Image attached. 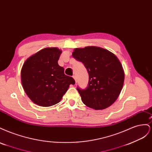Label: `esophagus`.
Returning <instances> with one entry per match:
<instances>
[{"instance_id":"1","label":"esophagus","mask_w":152,"mask_h":152,"mask_svg":"<svg viewBox=\"0 0 152 152\" xmlns=\"http://www.w3.org/2000/svg\"><path fill=\"white\" fill-rule=\"evenodd\" d=\"M73 79H74L75 82L77 83V77H76L75 75H73Z\"/></svg>"}]
</instances>
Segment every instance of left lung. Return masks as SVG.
<instances>
[{
    "mask_svg": "<svg viewBox=\"0 0 152 152\" xmlns=\"http://www.w3.org/2000/svg\"><path fill=\"white\" fill-rule=\"evenodd\" d=\"M72 56L84 64L89 73L87 88L77 87L82 102L96 110L111 106L120 94L124 81V72L117 57L96 46L76 48Z\"/></svg>",
    "mask_w": 152,
    "mask_h": 152,
    "instance_id": "obj_1",
    "label": "left lung"
}]
</instances>
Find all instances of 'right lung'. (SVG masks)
<instances>
[{"mask_svg": "<svg viewBox=\"0 0 152 152\" xmlns=\"http://www.w3.org/2000/svg\"><path fill=\"white\" fill-rule=\"evenodd\" d=\"M61 53L57 48L42 49L27 59L22 66L23 89L31 102L40 107L58 103L70 85L75 83L58 65Z\"/></svg>", "mask_w": 152, "mask_h": 152, "instance_id": "1", "label": "right lung"}]
</instances>
